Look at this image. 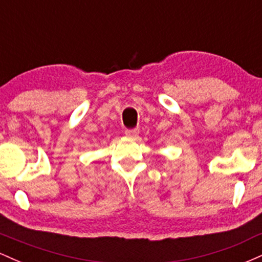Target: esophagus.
<instances>
[{
  "label": "esophagus",
  "instance_id": "1",
  "mask_svg": "<svg viewBox=\"0 0 262 262\" xmlns=\"http://www.w3.org/2000/svg\"><path fill=\"white\" fill-rule=\"evenodd\" d=\"M138 134H139V129L137 128L127 129V130H125V135H128V137H137Z\"/></svg>",
  "mask_w": 262,
  "mask_h": 262
}]
</instances>
